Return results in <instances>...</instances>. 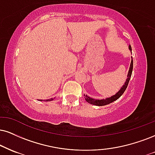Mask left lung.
<instances>
[{
	"label": "left lung",
	"mask_w": 155,
	"mask_h": 155,
	"mask_svg": "<svg viewBox=\"0 0 155 155\" xmlns=\"http://www.w3.org/2000/svg\"><path fill=\"white\" fill-rule=\"evenodd\" d=\"M129 50L131 51V45L129 46ZM132 70H133V59L131 57V62L130 64V67H129V72H128L127 74V78L126 80V82L124 83V85L121 87V88L118 91V92L116 93L115 95H112V96L109 97V98H106V99H94L91 98V97L88 96V95L84 94V96H85V101H87V103L89 104H92V105H95V106H106V105H108L110 104V103L114 102L120 98L123 93H124V91H126L127 87L128 86V84H129V82L130 81V78L131 76V73H132Z\"/></svg>",
	"instance_id": "8db88e82"
}]
</instances>
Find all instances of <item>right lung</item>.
I'll list each match as a JSON object with an SVG mask.
<instances>
[{
    "label": "right lung",
    "mask_w": 155,
    "mask_h": 155,
    "mask_svg": "<svg viewBox=\"0 0 155 155\" xmlns=\"http://www.w3.org/2000/svg\"><path fill=\"white\" fill-rule=\"evenodd\" d=\"M54 98H50V99H47V100H46V101H53L54 100ZM40 101H42V100H39Z\"/></svg>",
    "instance_id": "add662e5"
}]
</instances>
